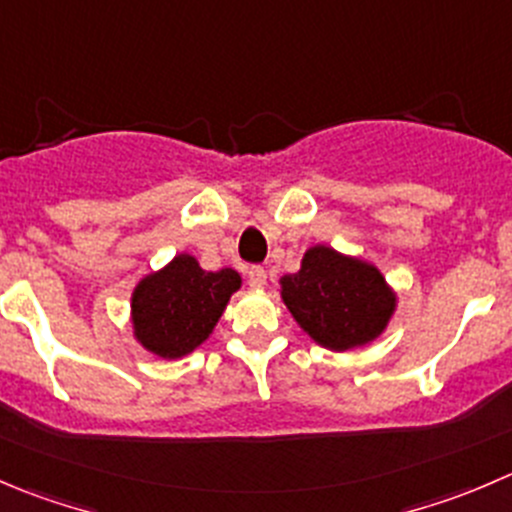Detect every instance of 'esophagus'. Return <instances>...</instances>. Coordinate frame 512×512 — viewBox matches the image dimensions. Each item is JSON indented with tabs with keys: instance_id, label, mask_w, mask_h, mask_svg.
<instances>
[{
	"instance_id": "1",
	"label": "esophagus",
	"mask_w": 512,
	"mask_h": 512,
	"mask_svg": "<svg viewBox=\"0 0 512 512\" xmlns=\"http://www.w3.org/2000/svg\"><path fill=\"white\" fill-rule=\"evenodd\" d=\"M247 282H250V287H255V290H262V287L267 285V272H265V267L252 265L250 270H247Z\"/></svg>"
}]
</instances>
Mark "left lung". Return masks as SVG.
<instances>
[{
	"label": "left lung",
	"mask_w": 512,
	"mask_h": 512,
	"mask_svg": "<svg viewBox=\"0 0 512 512\" xmlns=\"http://www.w3.org/2000/svg\"><path fill=\"white\" fill-rule=\"evenodd\" d=\"M280 285L297 325L317 345L337 352L380 337L398 302L375 265L325 245L310 247L300 270Z\"/></svg>",
	"instance_id": "8db88e82"
}]
</instances>
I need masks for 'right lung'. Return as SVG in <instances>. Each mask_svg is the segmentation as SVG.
Segmentation results:
<instances>
[{
	"mask_svg": "<svg viewBox=\"0 0 512 512\" xmlns=\"http://www.w3.org/2000/svg\"><path fill=\"white\" fill-rule=\"evenodd\" d=\"M242 280L235 270L207 272L192 255L142 277L132 292L135 337L152 355L177 360L210 337Z\"/></svg>",
	"mask_w": 512,
	"mask_h": 512,
	"instance_id": "add662e5",
	"label": "right lung"
}]
</instances>
